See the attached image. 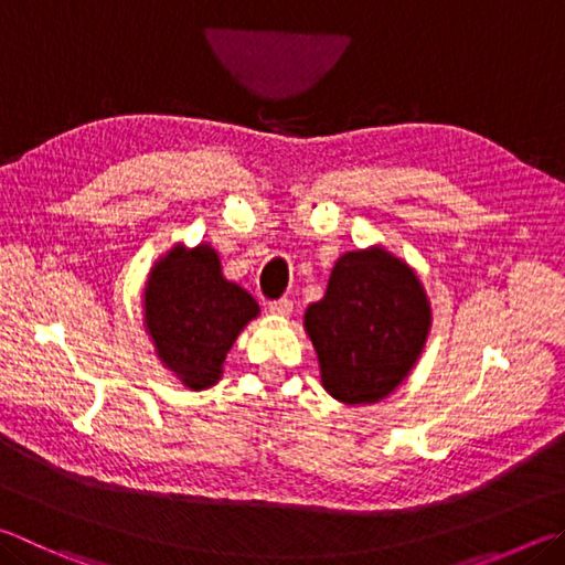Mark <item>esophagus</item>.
<instances>
[{
  "instance_id": "34e87169",
  "label": "esophagus",
  "mask_w": 565,
  "mask_h": 565,
  "mask_svg": "<svg viewBox=\"0 0 565 565\" xmlns=\"http://www.w3.org/2000/svg\"><path fill=\"white\" fill-rule=\"evenodd\" d=\"M294 311V301L291 299H276V301H269V313L271 316H289Z\"/></svg>"
}]
</instances>
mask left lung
Returning <instances> with one entry per match:
<instances>
[{
  "mask_svg": "<svg viewBox=\"0 0 565 565\" xmlns=\"http://www.w3.org/2000/svg\"><path fill=\"white\" fill-rule=\"evenodd\" d=\"M323 387L348 405L387 397L417 363L429 331L423 284L381 247L335 262L321 301L303 316Z\"/></svg>",
  "mask_w": 565,
  "mask_h": 565,
  "instance_id": "left-lung-1",
  "label": "left lung"
}]
</instances>
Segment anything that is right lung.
<instances>
[{
  "label": "right lung",
  "mask_w": 565,
  "mask_h": 565,
  "mask_svg": "<svg viewBox=\"0 0 565 565\" xmlns=\"http://www.w3.org/2000/svg\"><path fill=\"white\" fill-rule=\"evenodd\" d=\"M256 316L259 303L224 279L220 256L210 244L175 247L150 271L148 333L162 365L192 390L220 381L227 351Z\"/></svg>",
  "instance_id": "obj_1"
}]
</instances>
